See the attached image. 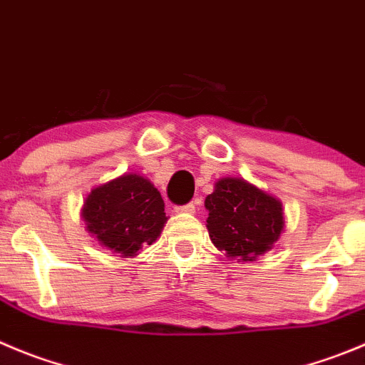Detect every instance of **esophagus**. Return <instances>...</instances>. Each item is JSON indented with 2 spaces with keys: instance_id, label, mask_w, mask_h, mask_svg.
Segmentation results:
<instances>
[{
  "instance_id": "34e87169",
  "label": "esophagus",
  "mask_w": 365,
  "mask_h": 365,
  "mask_svg": "<svg viewBox=\"0 0 365 365\" xmlns=\"http://www.w3.org/2000/svg\"><path fill=\"white\" fill-rule=\"evenodd\" d=\"M175 211H177V213L193 215V213H195V202H188V204H185V206H177Z\"/></svg>"
}]
</instances>
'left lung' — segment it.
Listing matches in <instances>:
<instances>
[{"mask_svg": "<svg viewBox=\"0 0 365 365\" xmlns=\"http://www.w3.org/2000/svg\"><path fill=\"white\" fill-rule=\"evenodd\" d=\"M207 231L218 251L229 258L252 262L269 251L283 231V207L274 197L247 180L224 177L206 197Z\"/></svg>", "mask_w": 365, "mask_h": 365, "instance_id": "8db88e82", "label": "left lung"}]
</instances>
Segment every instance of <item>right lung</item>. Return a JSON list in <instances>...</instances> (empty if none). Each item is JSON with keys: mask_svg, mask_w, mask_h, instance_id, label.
I'll return each instance as SVG.
<instances>
[{"mask_svg": "<svg viewBox=\"0 0 365 365\" xmlns=\"http://www.w3.org/2000/svg\"><path fill=\"white\" fill-rule=\"evenodd\" d=\"M88 231L123 258L152 245L166 224L165 202L150 180L125 173L89 193L82 210Z\"/></svg>", "mask_w": 365, "mask_h": 365, "instance_id": "obj_1", "label": "right lung"}]
</instances>
